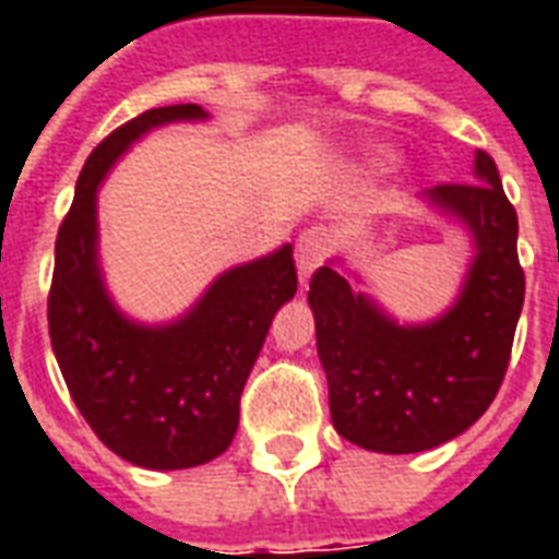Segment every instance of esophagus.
Listing matches in <instances>:
<instances>
[{
    "label": "esophagus",
    "mask_w": 559,
    "mask_h": 559,
    "mask_svg": "<svg viewBox=\"0 0 559 559\" xmlns=\"http://www.w3.org/2000/svg\"><path fill=\"white\" fill-rule=\"evenodd\" d=\"M333 249V231L324 226L307 228L305 235L298 237L296 243V263L298 275H301V284H307V278L313 275L319 266L324 263V258L331 254Z\"/></svg>",
    "instance_id": "34e87169"
}]
</instances>
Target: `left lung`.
<instances>
[{
	"label": "left lung",
	"mask_w": 559,
	"mask_h": 559,
	"mask_svg": "<svg viewBox=\"0 0 559 559\" xmlns=\"http://www.w3.org/2000/svg\"><path fill=\"white\" fill-rule=\"evenodd\" d=\"M426 200L459 217L476 246L461 296L441 319L397 324L333 266H319L307 293L336 432L389 455L432 450L485 415L525 301L520 223L496 162L478 151L476 182L435 186Z\"/></svg>",
	"instance_id": "obj_1"
}]
</instances>
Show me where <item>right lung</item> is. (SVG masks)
Returning a JSON list of instances; mask_svg holds the SVG:
<instances>
[{"mask_svg":"<svg viewBox=\"0 0 559 559\" xmlns=\"http://www.w3.org/2000/svg\"><path fill=\"white\" fill-rule=\"evenodd\" d=\"M193 118H205L197 104L147 109L90 153L57 231L48 289V336L74 406L109 450L147 469L197 467L228 450L272 316L298 287L287 243L223 272L174 324L130 322L107 296L95 209L100 179L147 130Z\"/></svg>","mask_w":559,"mask_h":559,"instance_id":"obj_1","label":"right lung"}]
</instances>
